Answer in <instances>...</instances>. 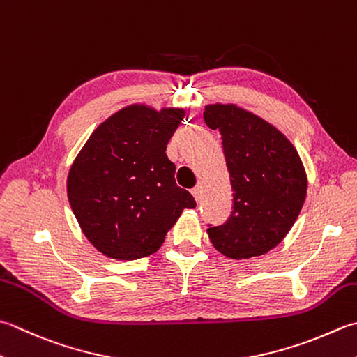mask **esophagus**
I'll use <instances>...</instances> for the list:
<instances>
[{
	"label": "esophagus",
	"mask_w": 357,
	"mask_h": 357,
	"mask_svg": "<svg viewBox=\"0 0 357 357\" xmlns=\"http://www.w3.org/2000/svg\"><path fill=\"white\" fill-rule=\"evenodd\" d=\"M192 195L195 197V199H197L198 202L201 201L202 198V185L201 184H197L193 188H192Z\"/></svg>",
	"instance_id": "34e87169"
}]
</instances>
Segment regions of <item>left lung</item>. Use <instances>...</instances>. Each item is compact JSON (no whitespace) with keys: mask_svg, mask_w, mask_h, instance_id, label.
I'll list each match as a JSON object with an SVG mask.
<instances>
[{"mask_svg":"<svg viewBox=\"0 0 357 357\" xmlns=\"http://www.w3.org/2000/svg\"><path fill=\"white\" fill-rule=\"evenodd\" d=\"M204 122L222 139L234 199L225 225L208 238L229 258L266 254L289 232L306 197V173L288 139L235 105L206 107Z\"/></svg>","mask_w":357,"mask_h":357,"instance_id":"left-lung-1","label":"left lung"}]
</instances>
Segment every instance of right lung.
Returning <instances> with one entry per match:
<instances>
[{
	"instance_id": "obj_1",
	"label": "right lung",
	"mask_w": 357,
	"mask_h": 357,
	"mask_svg": "<svg viewBox=\"0 0 357 357\" xmlns=\"http://www.w3.org/2000/svg\"><path fill=\"white\" fill-rule=\"evenodd\" d=\"M179 108L132 105L91 135L68 174V199L91 244L117 260L162 246L184 208L197 206L176 185L167 144L183 122Z\"/></svg>"
}]
</instances>
